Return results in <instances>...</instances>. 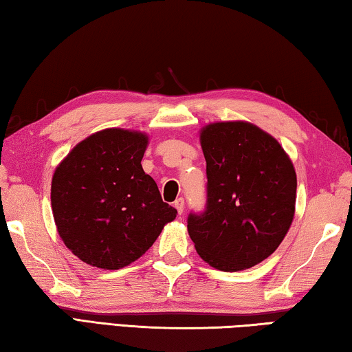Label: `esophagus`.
I'll list each match as a JSON object with an SVG mask.
<instances>
[{
  "label": "esophagus",
  "instance_id": "1",
  "mask_svg": "<svg viewBox=\"0 0 352 352\" xmlns=\"http://www.w3.org/2000/svg\"><path fill=\"white\" fill-rule=\"evenodd\" d=\"M175 208H176L177 213H179V214L184 212V199L182 198H177L175 201Z\"/></svg>",
  "mask_w": 352,
  "mask_h": 352
}]
</instances>
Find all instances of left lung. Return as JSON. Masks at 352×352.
I'll return each mask as SVG.
<instances>
[{"label":"left lung","mask_w":352,"mask_h":352,"mask_svg":"<svg viewBox=\"0 0 352 352\" xmlns=\"http://www.w3.org/2000/svg\"><path fill=\"white\" fill-rule=\"evenodd\" d=\"M207 202L190 213L188 235L212 267L236 272L266 260L295 213L297 175L281 145L249 122L210 123L201 131Z\"/></svg>","instance_id":"8db88e82"}]
</instances>
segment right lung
<instances>
[{
    "label": "right lung",
    "instance_id": "1",
    "mask_svg": "<svg viewBox=\"0 0 352 352\" xmlns=\"http://www.w3.org/2000/svg\"><path fill=\"white\" fill-rule=\"evenodd\" d=\"M148 135L108 128L80 142L55 168L51 204L58 235L91 266L116 270L151 248L176 208L140 160Z\"/></svg>",
    "mask_w": 352,
    "mask_h": 352
}]
</instances>
